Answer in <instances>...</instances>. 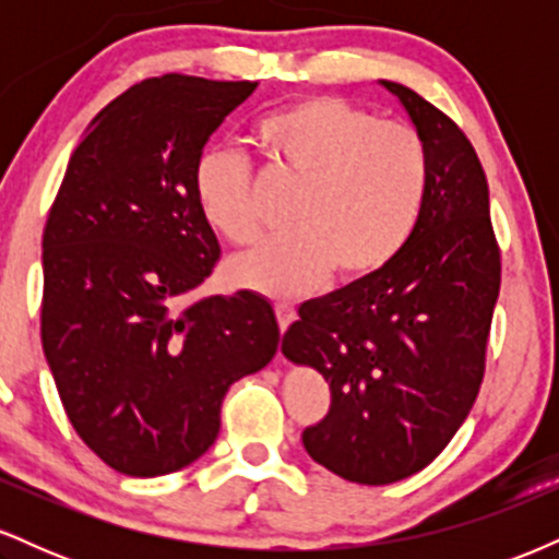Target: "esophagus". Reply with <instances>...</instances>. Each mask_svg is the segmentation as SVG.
<instances>
[{
    "mask_svg": "<svg viewBox=\"0 0 559 559\" xmlns=\"http://www.w3.org/2000/svg\"><path fill=\"white\" fill-rule=\"evenodd\" d=\"M275 318H278V329L286 331L297 320V310L292 305H275Z\"/></svg>",
    "mask_w": 559,
    "mask_h": 559,
    "instance_id": "1",
    "label": "esophagus"
}]
</instances>
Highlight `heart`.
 Returning a JSON list of instances; mask_svg holds the SVG:
<instances>
[{"label":"heart","instance_id":"b5f03b06","mask_svg":"<svg viewBox=\"0 0 559 559\" xmlns=\"http://www.w3.org/2000/svg\"><path fill=\"white\" fill-rule=\"evenodd\" d=\"M254 136L273 168L305 189L292 213L297 234L230 260V284L292 299L331 275L342 286L365 284L400 258L431 191V157L413 126L320 94L265 115ZM194 197L230 243L260 239L258 178L239 152L204 150L194 165Z\"/></svg>","mask_w":559,"mask_h":559}]
</instances>
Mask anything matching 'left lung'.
<instances>
[{
	"label": "left lung",
	"mask_w": 559,
	"mask_h": 559,
	"mask_svg": "<svg viewBox=\"0 0 559 559\" xmlns=\"http://www.w3.org/2000/svg\"><path fill=\"white\" fill-rule=\"evenodd\" d=\"M431 157V191L404 252L376 278L305 301L284 355L331 383L323 420L301 431L316 463L386 486L431 465L476 402L502 260L489 183L463 128L402 83Z\"/></svg>",
	"instance_id": "obj_1"
}]
</instances>
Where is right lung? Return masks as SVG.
Masks as SVG:
<instances>
[{
  "label": "right lung",
  "instance_id": "right-lung-1",
  "mask_svg": "<svg viewBox=\"0 0 559 559\" xmlns=\"http://www.w3.org/2000/svg\"><path fill=\"white\" fill-rule=\"evenodd\" d=\"M254 88L183 73L136 83L96 115L49 207L44 355L75 433L123 476L202 457L230 383L278 349L258 294L181 305L221 260L194 197L197 157Z\"/></svg>",
  "mask_w": 559,
  "mask_h": 559
}]
</instances>
